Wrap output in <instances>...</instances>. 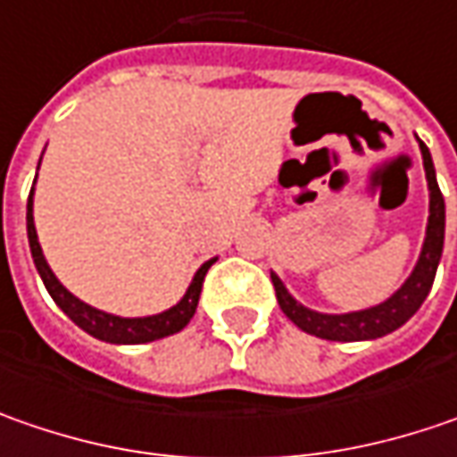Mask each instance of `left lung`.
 I'll return each mask as SVG.
<instances>
[{
  "label": "left lung",
  "instance_id": "left-lung-1",
  "mask_svg": "<svg viewBox=\"0 0 457 457\" xmlns=\"http://www.w3.org/2000/svg\"><path fill=\"white\" fill-rule=\"evenodd\" d=\"M420 150H422V161H425L427 187H429V220H427V237L422 245V255L417 261V266L411 270L404 287L399 288L391 299H386L378 307L363 309V312H350V314H322V312H312V309L302 307L287 287L281 284V278L276 273H270V281L276 288V299L278 307L284 309L288 320L299 329H304L314 337L322 340H337V343H358V340H376L384 337L388 332L399 329L409 317L422 307L427 299L435 273H437V263L443 255V243H445V199L443 191L437 187L435 179V166H432V155L427 145L420 140Z\"/></svg>",
  "mask_w": 457,
  "mask_h": 457
}]
</instances>
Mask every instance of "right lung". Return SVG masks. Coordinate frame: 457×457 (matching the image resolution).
<instances>
[{
	"instance_id": "right-lung-1",
	"label": "right lung",
	"mask_w": 457,
	"mask_h": 457,
	"mask_svg": "<svg viewBox=\"0 0 457 457\" xmlns=\"http://www.w3.org/2000/svg\"><path fill=\"white\" fill-rule=\"evenodd\" d=\"M28 240H30L35 268H37L43 284L48 288V294L53 296V302L63 309L84 332H89L91 337L104 340V343H114V345H140V343H153V340L169 337L173 332H181L189 325L194 312H196L204 276H207L209 266L214 263V258H212L196 270L191 287L187 288L184 299L176 307L166 309L161 314H153V317H132L129 320V317H114V314H107V312H99V309L84 304L81 299H76L69 288L55 278V273L46 263L40 243H37V232H35V222H32V191L30 199H28Z\"/></svg>"
}]
</instances>
